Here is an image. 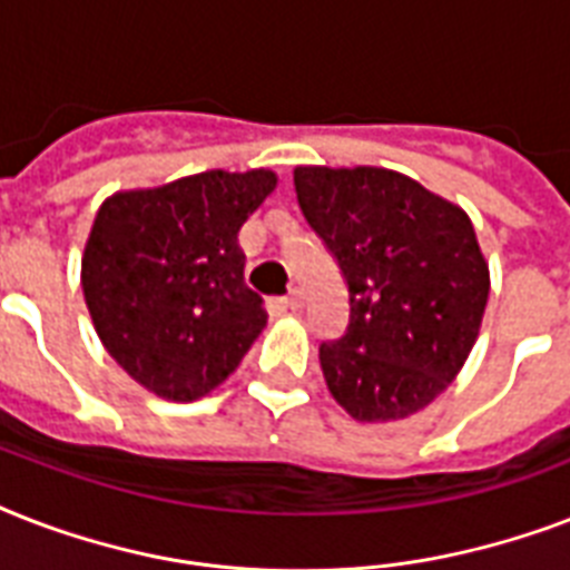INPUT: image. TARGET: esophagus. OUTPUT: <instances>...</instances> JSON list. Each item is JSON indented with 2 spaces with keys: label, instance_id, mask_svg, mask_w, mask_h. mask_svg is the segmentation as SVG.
I'll return each mask as SVG.
<instances>
[{
  "label": "esophagus",
  "instance_id": "1",
  "mask_svg": "<svg viewBox=\"0 0 570 570\" xmlns=\"http://www.w3.org/2000/svg\"><path fill=\"white\" fill-rule=\"evenodd\" d=\"M284 307L286 311H302L304 307V293L302 289H298V286H295V289H289V293L284 295Z\"/></svg>",
  "mask_w": 570,
  "mask_h": 570
}]
</instances>
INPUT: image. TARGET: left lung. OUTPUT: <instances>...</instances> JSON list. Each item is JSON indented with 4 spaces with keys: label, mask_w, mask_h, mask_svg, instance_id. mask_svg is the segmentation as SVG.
<instances>
[{
    "label": "left lung",
    "mask_w": 570,
    "mask_h": 570,
    "mask_svg": "<svg viewBox=\"0 0 570 570\" xmlns=\"http://www.w3.org/2000/svg\"><path fill=\"white\" fill-rule=\"evenodd\" d=\"M304 218L348 284V328L322 343L331 396L361 423L423 411L461 373L485 316V254L468 213L387 168L293 171Z\"/></svg>",
    "instance_id": "1"
}]
</instances>
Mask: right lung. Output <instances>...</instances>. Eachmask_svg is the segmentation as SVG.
<instances>
[{
	"instance_id": "add662e5",
	"label": "right lung",
	"mask_w": 570,
	"mask_h": 570,
	"mask_svg": "<svg viewBox=\"0 0 570 570\" xmlns=\"http://www.w3.org/2000/svg\"><path fill=\"white\" fill-rule=\"evenodd\" d=\"M277 174L204 171L156 189L115 191L82 254L94 331L120 370L168 402H195L239 366L266 328L245 286L242 224Z\"/></svg>"
}]
</instances>
